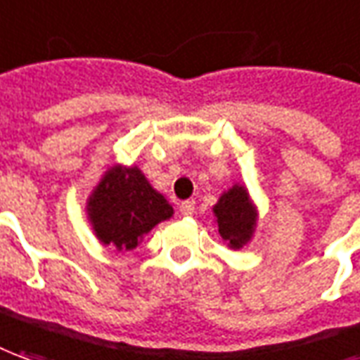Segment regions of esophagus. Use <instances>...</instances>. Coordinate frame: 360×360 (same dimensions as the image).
Here are the masks:
<instances>
[{"label":"esophagus","instance_id":"obj_1","mask_svg":"<svg viewBox=\"0 0 360 360\" xmlns=\"http://www.w3.org/2000/svg\"><path fill=\"white\" fill-rule=\"evenodd\" d=\"M194 212H195V202H192V200H186V202L180 204V213H182V215H192Z\"/></svg>","mask_w":360,"mask_h":360}]
</instances>
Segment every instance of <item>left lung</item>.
<instances>
[{
  "label": "left lung",
  "instance_id": "obj_1",
  "mask_svg": "<svg viewBox=\"0 0 360 360\" xmlns=\"http://www.w3.org/2000/svg\"><path fill=\"white\" fill-rule=\"evenodd\" d=\"M213 213L217 217L219 235L231 249H241L245 243L251 241L257 225V210L243 186H233L221 194L219 202L213 205Z\"/></svg>",
  "mask_w": 360,
  "mask_h": 360
}]
</instances>
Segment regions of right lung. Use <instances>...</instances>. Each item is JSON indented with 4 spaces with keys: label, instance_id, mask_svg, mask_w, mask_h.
Segmentation results:
<instances>
[{
    "label": "right lung",
    "instance_id": "add662e5",
    "mask_svg": "<svg viewBox=\"0 0 360 360\" xmlns=\"http://www.w3.org/2000/svg\"><path fill=\"white\" fill-rule=\"evenodd\" d=\"M172 205L148 184L137 166H113L88 200V217L103 245L131 251L156 223L172 217Z\"/></svg>",
    "mask_w": 360,
    "mask_h": 360
}]
</instances>
